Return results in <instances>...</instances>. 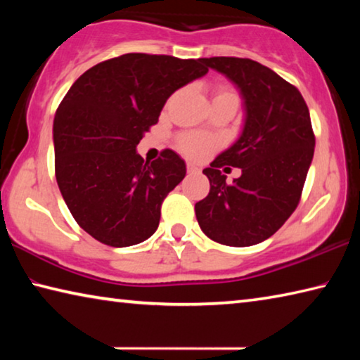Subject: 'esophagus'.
Wrapping results in <instances>:
<instances>
[{
    "instance_id": "1",
    "label": "esophagus",
    "mask_w": 360,
    "mask_h": 360,
    "mask_svg": "<svg viewBox=\"0 0 360 360\" xmlns=\"http://www.w3.org/2000/svg\"><path fill=\"white\" fill-rule=\"evenodd\" d=\"M200 169L195 167V165H192V163H187V173L188 174H195V173H198Z\"/></svg>"
}]
</instances>
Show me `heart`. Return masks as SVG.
I'll return each instance as SVG.
<instances>
[{"label": "heart", "mask_w": 360, "mask_h": 360, "mask_svg": "<svg viewBox=\"0 0 360 360\" xmlns=\"http://www.w3.org/2000/svg\"><path fill=\"white\" fill-rule=\"evenodd\" d=\"M233 94L231 90L224 89L217 95H229ZM217 146L216 138L210 135H205V133H182L178 136V148L181 152H184L186 155L192 158H203L210 154V152Z\"/></svg>", "instance_id": "b5f03b06"}]
</instances>
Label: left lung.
Segmentation results:
<instances>
[{
    "instance_id": "1",
    "label": "left lung",
    "mask_w": 360,
    "mask_h": 360,
    "mask_svg": "<svg viewBox=\"0 0 360 360\" xmlns=\"http://www.w3.org/2000/svg\"><path fill=\"white\" fill-rule=\"evenodd\" d=\"M210 68L231 79L246 106L238 141L203 173L208 197L195 205L200 229L225 246H252L283 227L300 203L314 154L309 111L295 85L251 58H203ZM242 168L231 185L221 167Z\"/></svg>"
}]
</instances>
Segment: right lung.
<instances>
[{
	"instance_id": "add662e5",
	"label": "right lung",
	"mask_w": 360,
	"mask_h": 360,
	"mask_svg": "<svg viewBox=\"0 0 360 360\" xmlns=\"http://www.w3.org/2000/svg\"><path fill=\"white\" fill-rule=\"evenodd\" d=\"M206 72L203 58L124 53L85 71L63 96L53 119L57 184L96 241L125 248L154 235L186 163L172 149L144 162L136 146L169 95Z\"/></svg>"
}]
</instances>
